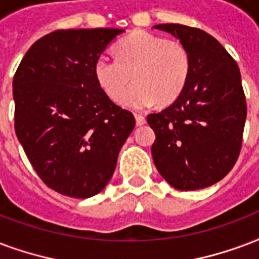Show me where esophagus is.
Returning a JSON list of instances; mask_svg holds the SVG:
<instances>
[{"instance_id": "esophagus-1", "label": "esophagus", "mask_w": 259, "mask_h": 259, "mask_svg": "<svg viewBox=\"0 0 259 259\" xmlns=\"http://www.w3.org/2000/svg\"><path fill=\"white\" fill-rule=\"evenodd\" d=\"M134 116H136V125L137 126L145 125V122H147L145 116L141 115V114H134Z\"/></svg>"}]
</instances>
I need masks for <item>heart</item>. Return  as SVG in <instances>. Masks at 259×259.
Returning <instances> with one entry per match:
<instances>
[{
    "label": "heart",
    "mask_w": 259,
    "mask_h": 259,
    "mask_svg": "<svg viewBox=\"0 0 259 259\" xmlns=\"http://www.w3.org/2000/svg\"><path fill=\"white\" fill-rule=\"evenodd\" d=\"M116 59L96 58L95 78L108 98L116 100L133 78L135 84L122 93L119 103L144 108L157 100L168 106L185 91L191 72L190 53L177 40L145 31H134L115 47Z\"/></svg>",
    "instance_id": "1"
}]
</instances>
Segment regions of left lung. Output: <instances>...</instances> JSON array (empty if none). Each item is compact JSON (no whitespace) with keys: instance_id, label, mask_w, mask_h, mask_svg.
<instances>
[{"instance_id":"8db88e82","label":"left lung","mask_w":259,"mask_h":259,"mask_svg":"<svg viewBox=\"0 0 259 259\" xmlns=\"http://www.w3.org/2000/svg\"><path fill=\"white\" fill-rule=\"evenodd\" d=\"M153 28L179 39L191 58L182 95L147 116L156 134V168L178 190L212 186L232 169L242 148L247 108L240 70L220 42L202 29L181 24Z\"/></svg>"}]
</instances>
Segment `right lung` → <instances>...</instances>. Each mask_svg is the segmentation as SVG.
<instances>
[{"label":"right lung","instance_id":"1","mask_svg":"<svg viewBox=\"0 0 259 259\" xmlns=\"http://www.w3.org/2000/svg\"><path fill=\"white\" fill-rule=\"evenodd\" d=\"M123 29H59L29 47L13 77L15 130L43 182L73 198L103 190L136 119L110 100L94 65Z\"/></svg>","mask_w":259,"mask_h":259}]
</instances>
